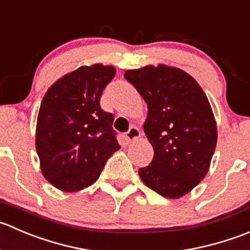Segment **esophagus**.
I'll use <instances>...</instances> for the list:
<instances>
[{"label": "esophagus", "instance_id": "34e87169", "mask_svg": "<svg viewBox=\"0 0 250 250\" xmlns=\"http://www.w3.org/2000/svg\"><path fill=\"white\" fill-rule=\"evenodd\" d=\"M140 136H141V131L138 130L136 126H132V127H130V130L126 132V140H127L128 142H132V141L137 140Z\"/></svg>", "mask_w": 250, "mask_h": 250}]
</instances>
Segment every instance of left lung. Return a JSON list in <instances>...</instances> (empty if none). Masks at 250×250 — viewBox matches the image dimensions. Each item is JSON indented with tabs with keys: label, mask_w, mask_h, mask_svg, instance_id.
I'll use <instances>...</instances> for the list:
<instances>
[{
	"label": "left lung",
	"mask_w": 250,
	"mask_h": 250,
	"mask_svg": "<svg viewBox=\"0 0 250 250\" xmlns=\"http://www.w3.org/2000/svg\"><path fill=\"white\" fill-rule=\"evenodd\" d=\"M124 78L148 105L143 130L154 157L138 175L160 196L180 198L206 177L216 147L208 98L186 71L164 64L126 70Z\"/></svg>",
	"instance_id": "1"
}]
</instances>
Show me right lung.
I'll return each instance as SVG.
<instances>
[{
    "instance_id": "right-lung-1",
    "label": "right lung",
    "mask_w": 250,
    "mask_h": 250,
    "mask_svg": "<svg viewBox=\"0 0 250 250\" xmlns=\"http://www.w3.org/2000/svg\"><path fill=\"white\" fill-rule=\"evenodd\" d=\"M112 65L80 66L57 80L42 98L36 124V152L42 175L56 188L76 192L97 181L120 148L114 115L101 108Z\"/></svg>"
}]
</instances>
